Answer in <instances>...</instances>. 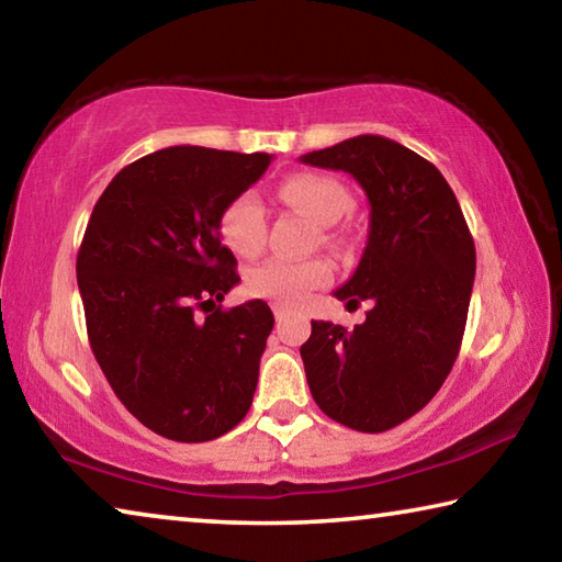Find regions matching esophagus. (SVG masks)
<instances>
[{
    "instance_id": "obj_1",
    "label": "esophagus",
    "mask_w": 562,
    "mask_h": 562,
    "mask_svg": "<svg viewBox=\"0 0 562 562\" xmlns=\"http://www.w3.org/2000/svg\"><path fill=\"white\" fill-rule=\"evenodd\" d=\"M272 312H274V319H284L292 315V310L284 307V304H272Z\"/></svg>"
}]
</instances>
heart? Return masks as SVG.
Returning <instances> with one entry per match:
<instances>
[{
	"mask_svg": "<svg viewBox=\"0 0 562 562\" xmlns=\"http://www.w3.org/2000/svg\"><path fill=\"white\" fill-rule=\"evenodd\" d=\"M280 195L290 205L307 213L317 225H335L351 211V195L339 180L319 173H300L282 183ZM225 245L240 258L262 252L268 237V211L255 193H243L225 207L221 217ZM325 243H337L335 233H325ZM331 280V265L322 258L290 262L268 260L247 272V290L278 304H300L312 290Z\"/></svg>",
	"mask_w": 562,
	"mask_h": 562,
	"instance_id": "1",
	"label": "heart"
}]
</instances>
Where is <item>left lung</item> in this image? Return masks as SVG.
Returning <instances> with one entry per match:
<instances>
[{"mask_svg": "<svg viewBox=\"0 0 562 562\" xmlns=\"http://www.w3.org/2000/svg\"><path fill=\"white\" fill-rule=\"evenodd\" d=\"M345 170L369 201V233L335 292L372 310L355 329L312 322L300 347L317 406L355 431L394 429L431 402L459 357L475 278V247L439 168L384 136H355L304 154Z\"/></svg>", "mask_w": 562, "mask_h": 562, "instance_id": "obj_1", "label": "left lung"}]
</instances>
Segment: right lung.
Returning <instances> with one entry per match:
<instances>
[{"mask_svg":"<svg viewBox=\"0 0 562 562\" xmlns=\"http://www.w3.org/2000/svg\"><path fill=\"white\" fill-rule=\"evenodd\" d=\"M270 160L156 150L119 170L83 233L76 280L93 357L121 404L170 441H213L252 404L274 317L262 300L221 307L240 282L221 217Z\"/></svg>","mask_w":562,"mask_h":562,"instance_id":"1","label":"right lung"}]
</instances>
